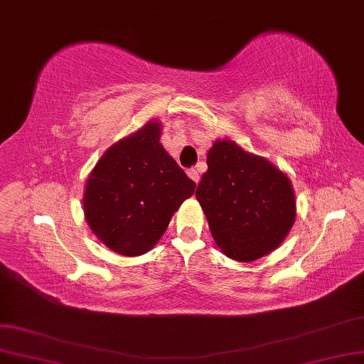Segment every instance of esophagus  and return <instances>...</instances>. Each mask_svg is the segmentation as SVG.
Returning <instances> with one entry per match:
<instances>
[{
  "label": "esophagus",
  "instance_id": "34e87169",
  "mask_svg": "<svg viewBox=\"0 0 364 364\" xmlns=\"http://www.w3.org/2000/svg\"><path fill=\"white\" fill-rule=\"evenodd\" d=\"M187 174H188V177L192 178L195 183L200 182V172H198V169H188Z\"/></svg>",
  "mask_w": 364,
  "mask_h": 364
}]
</instances>
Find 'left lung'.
I'll list each match as a JSON object with an SVG mask.
<instances>
[{"label": "left lung", "mask_w": 364, "mask_h": 364, "mask_svg": "<svg viewBox=\"0 0 364 364\" xmlns=\"http://www.w3.org/2000/svg\"><path fill=\"white\" fill-rule=\"evenodd\" d=\"M197 197L211 236L226 257L254 262L275 250L294 225L289 177L232 139H215Z\"/></svg>", "instance_id": "obj_1"}]
</instances>
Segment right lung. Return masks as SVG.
Segmentation results:
<instances>
[{
  "label": "right lung",
  "instance_id": "obj_1",
  "mask_svg": "<svg viewBox=\"0 0 364 364\" xmlns=\"http://www.w3.org/2000/svg\"><path fill=\"white\" fill-rule=\"evenodd\" d=\"M161 122L149 120L119 139L100 156L86 181L85 218L115 254L149 252L172 215L195 192V182L161 144Z\"/></svg>",
  "mask_w": 364,
  "mask_h": 364
}]
</instances>
